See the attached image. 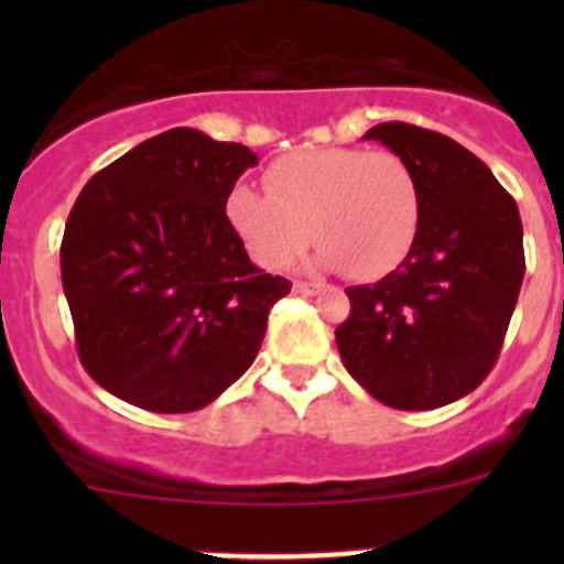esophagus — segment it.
<instances>
[{
    "instance_id": "34e87169",
    "label": "esophagus",
    "mask_w": 564,
    "mask_h": 564,
    "mask_svg": "<svg viewBox=\"0 0 564 564\" xmlns=\"http://www.w3.org/2000/svg\"><path fill=\"white\" fill-rule=\"evenodd\" d=\"M318 289H322V283L316 281H294V292L300 294H316Z\"/></svg>"
}]
</instances>
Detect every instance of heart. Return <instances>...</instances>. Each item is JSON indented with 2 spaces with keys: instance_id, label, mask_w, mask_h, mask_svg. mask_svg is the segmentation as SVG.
Masks as SVG:
<instances>
[{
  "instance_id": "b5f03b06",
  "label": "heart",
  "mask_w": 564,
  "mask_h": 564,
  "mask_svg": "<svg viewBox=\"0 0 564 564\" xmlns=\"http://www.w3.org/2000/svg\"><path fill=\"white\" fill-rule=\"evenodd\" d=\"M267 187L235 185L226 198L231 229L264 270H286L305 246L316 261L355 281L390 275L423 224V187L390 150L305 147L267 169Z\"/></svg>"
}]
</instances>
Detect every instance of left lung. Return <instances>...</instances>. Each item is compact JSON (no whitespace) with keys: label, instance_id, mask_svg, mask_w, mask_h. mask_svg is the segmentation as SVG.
<instances>
[{"label":"left lung","instance_id":"left-lung-1","mask_svg":"<svg viewBox=\"0 0 564 564\" xmlns=\"http://www.w3.org/2000/svg\"><path fill=\"white\" fill-rule=\"evenodd\" d=\"M423 187L412 253L382 281L346 289L340 360L377 401L423 412L469 395L491 373L524 281L513 196L466 147L436 130L382 122L366 133Z\"/></svg>","mask_w":564,"mask_h":564}]
</instances>
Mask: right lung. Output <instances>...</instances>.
Segmentation results:
<instances>
[{
    "label": "right lung",
    "mask_w": 564,
    "mask_h": 564,
    "mask_svg": "<svg viewBox=\"0 0 564 564\" xmlns=\"http://www.w3.org/2000/svg\"><path fill=\"white\" fill-rule=\"evenodd\" d=\"M256 155L174 128L84 185L62 237L78 360L111 395L180 414L213 403L256 360L292 281L250 264L226 198Z\"/></svg>",
    "instance_id": "obj_1"
}]
</instances>
